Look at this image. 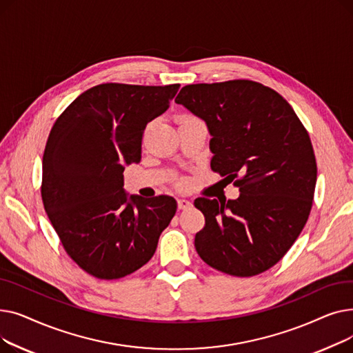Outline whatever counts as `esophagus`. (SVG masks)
<instances>
[{"label": "esophagus", "instance_id": "1", "mask_svg": "<svg viewBox=\"0 0 353 353\" xmlns=\"http://www.w3.org/2000/svg\"><path fill=\"white\" fill-rule=\"evenodd\" d=\"M177 206L180 210H186L189 208H192V201L188 199H179L177 200Z\"/></svg>", "mask_w": 353, "mask_h": 353}]
</instances>
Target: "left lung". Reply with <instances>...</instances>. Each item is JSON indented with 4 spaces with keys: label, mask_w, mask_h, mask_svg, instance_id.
Segmentation results:
<instances>
[{
    "label": "left lung",
    "mask_w": 353,
    "mask_h": 353,
    "mask_svg": "<svg viewBox=\"0 0 353 353\" xmlns=\"http://www.w3.org/2000/svg\"><path fill=\"white\" fill-rule=\"evenodd\" d=\"M177 104L206 123L212 170L239 188L236 200H194L205 228L194 237L213 269L249 277L274 266L306 225L316 159L306 128L274 90L250 80L190 84Z\"/></svg>",
    "instance_id": "8db88e82"
}]
</instances>
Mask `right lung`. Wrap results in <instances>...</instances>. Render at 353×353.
Here are the masks:
<instances>
[{
    "label": "right lung",
    "instance_id": "right-lung-1",
    "mask_svg": "<svg viewBox=\"0 0 353 353\" xmlns=\"http://www.w3.org/2000/svg\"><path fill=\"white\" fill-rule=\"evenodd\" d=\"M180 84L91 87L54 123L43 156L44 209L68 256L99 279H120L153 257L177 203L128 196L124 165L139 163L147 123Z\"/></svg>",
    "mask_w": 353,
    "mask_h": 353
}]
</instances>
